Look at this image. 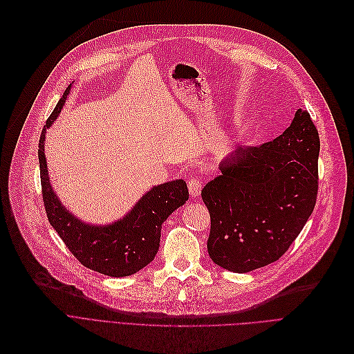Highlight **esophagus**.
Returning a JSON list of instances; mask_svg holds the SVG:
<instances>
[{"instance_id":"obj_1","label":"esophagus","mask_w":354,"mask_h":354,"mask_svg":"<svg viewBox=\"0 0 354 354\" xmlns=\"http://www.w3.org/2000/svg\"><path fill=\"white\" fill-rule=\"evenodd\" d=\"M187 186H189V192L192 197H197L201 193V187H203V180H201L198 176H194L193 178H190L187 181Z\"/></svg>"}]
</instances>
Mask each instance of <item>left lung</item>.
I'll use <instances>...</instances> for the list:
<instances>
[{"mask_svg":"<svg viewBox=\"0 0 354 354\" xmlns=\"http://www.w3.org/2000/svg\"><path fill=\"white\" fill-rule=\"evenodd\" d=\"M318 153V131L308 111L298 109L279 137L241 147L222 162V176L201 190L216 265L243 274L290 249L315 206Z\"/></svg>","mask_w":354,"mask_h":354,"instance_id":"left-lung-1","label":"left lung"}]
</instances>
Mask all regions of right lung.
<instances>
[{
  "instance_id": "right-lung-1",
  "label": "right lung",
  "mask_w": 354,
  "mask_h": 354,
  "mask_svg": "<svg viewBox=\"0 0 354 354\" xmlns=\"http://www.w3.org/2000/svg\"><path fill=\"white\" fill-rule=\"evenodd\" d=\"M69 91L71 86H67L55 111L47 118L39 141L41 194L47 218L66 248L83 266L109 277H128L138 272L157 255L161 225L168 214L189 200L187 184L183 180H176L154 187L122 221L104 227L83 225L75 216L67 213L48 183L44 132L57 118Z\"/></svg>"
}]
</instances>
